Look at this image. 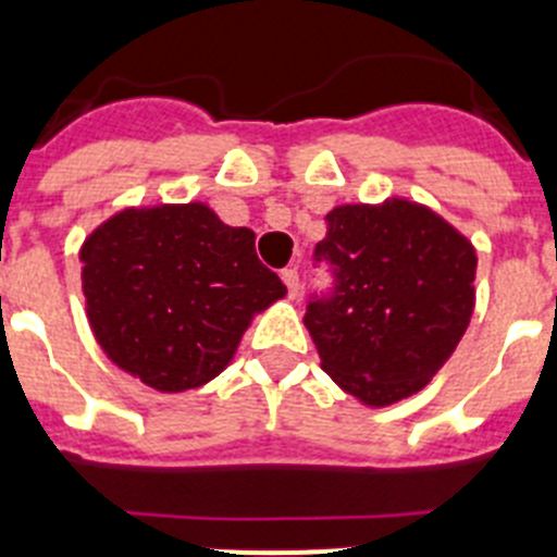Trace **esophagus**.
Listing matches in <instances>:
<instances>
[{
	"mask_svg": "<svg viewBox=\"0 0 557 557\" xmlns=\"http://www.w3.org/2000/svg\"><path fill=\"white\" fill-rule=\"evenodd\" d=\"M282 282L287 284L289 298H298V289H301V278H298V270H295V268L282 270Z\"/></svg>",
	"mask_w": 557,
	"mask_h": 557,
	"instance_id": "1",
	"label": "esophagus"
}]
</instances>
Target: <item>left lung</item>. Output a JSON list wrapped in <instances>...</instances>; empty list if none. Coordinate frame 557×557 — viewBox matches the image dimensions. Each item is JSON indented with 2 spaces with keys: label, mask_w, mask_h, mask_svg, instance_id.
<instances>
[{
  "label": "left lung",
  "mask_w": 557,
  "mask_h": 557,
  "mask_svg": "<svg viewBox=\"0 0 557 557\" xmlns=\"http://www.w3.org/2000/svg\"><path fill=\"white\" fill-rule=\"evenodd\" d=\"M314 256L337 282L304 318L323 371L366 407L424 391L474 312L469 236L416 200L343 203L326 214Z\"/></svg>",
  "instance_id": "obj_1"
}]
</instances>
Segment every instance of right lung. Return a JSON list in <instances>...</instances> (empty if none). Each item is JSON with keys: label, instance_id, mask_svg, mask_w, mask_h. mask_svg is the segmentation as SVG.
Returning <instances> with one entry per match:
<instances>
[{"label": "right lung", "instance_id": "1", "mask_svg": "<svg viewBox=\"0 0 557 557\" xmlns=\"http://www.w3.org/2000/svg\"><path fill=\"white\" fill-rule=\"evenodd\" d=\"M250 228L195 203L131 206L81 248L86 318L113 366L159 393L225 371L245 329L287 287L256 256Z\"/></svg>", "mask_w": 557, "mask_h": 557}]
</instances>
